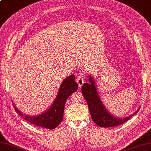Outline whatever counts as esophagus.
<instances>
[{
    "mask_svg": "<svg viewBox=\"0 0 151 151\" xmlns=\"http://www.w3.org/2000/svg\"><path fill=\"white\" fill-rule=\"evenodd\" d=\"M76 82H77V84L80 88L82 87V86L83 85L84 82V80L83 78H82L81 75H79L77 77H76Z\"/></svg>",
    "mask_w": 151,
    "mask_h": 151,
    "instance_id": "esophagus-1",
    "label": "esophagus"
}]
</instances>
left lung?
Segmentation results:
<instances>
[{"label": "left lung", "instance_id": "left-lung-1", "mask_svg": "<svg viewBox=\"0 0 151 151\" xmlns=\"http://www.w3.org/2000/svg\"><path fill=\"white\" fill-rule=\"evenodd\" d=\"M90 83H84L82 87V96L87 102L91 119L97 126L103 128H109L119 126L128 121L133 115L139 110V108L134 113L124 118H119L109 113L101 101L96 89L95 82L92 76L90 75Z\"/></svg>", "mask_w": 151, "mask_h": 151}]
</instances>
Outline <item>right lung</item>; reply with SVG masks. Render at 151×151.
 <instances>
[{"label":"right lung","instance_id":"obj_1","mask_svg":"<svg viewBox=\"0 0 151 151\" xmlns=\"http://www.w3.org/2000/svg\"><path fill=\"white\" fill-rule=\"evenodd\" d=\"M78 88V86L75 82V75H71L63 80L54 101L42 113L37 116H28L17 109L14 103H13L14 108L16 113L27 122L44 128L53 129L60 124L63 120L65 105L68 97L77 90Z\"/></svg>","mask_w":151,"mask_h":151}]
</instances>
